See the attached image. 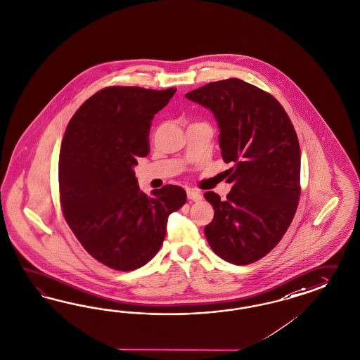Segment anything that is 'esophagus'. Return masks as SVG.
I'll use <instances>...</instances> for the list:
<instances>
[{"instance_id":"1","label":"esophagus","mask_w":360,"mask_h":360,"mask_svg":"<svg viewBox=\"0 0 360 360\" xmlns=\"http://www.w3.org/2000/svg\"><path fill=\"white\" fill-rule=\"evenodd\" d=\"M187 198H188L190 200H194V202H199V200L202 199V194H200L199 191H195V190H193V188H188V190H187Z\"/></svg>"}]
</instances>
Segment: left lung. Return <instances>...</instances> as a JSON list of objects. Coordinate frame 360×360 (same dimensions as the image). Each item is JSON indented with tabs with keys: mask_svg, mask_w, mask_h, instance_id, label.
<instances>
[{
	"mask_svg": "<svg viewBox=\"0 0 360 360\" xmlns=\"http://www.w3.org/2000/svg\"><path fill=\"white\" fill-rule=\"evenodd\" d=\"M185 96L214 113L221 157L233 165L226 200L205 193L215 211L205 227L208 244L231 264L257 262L283 239L298 206L301 152L293 124L272 95L235 77Z\"/></svg>",
	"mask_w": 360,
	"mask_h": 360,
	"instance_id": "left-lung-1",
	"label": "left lung"
}]
</instances>
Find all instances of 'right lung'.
Instances as JSON below:
<instances>
[{"mask_svg": "<svg viewBox=\"0 0 360 360\" xmlns=\"http://www.w3.org/2000/svg\"><path fill=\"white\" fill-rule=\"evenodd\" d=\"M175 91L104 88L67 125L59 154L63 215L84 250L112 269L128 272L150 262L169 215L186 203L179 186L146 195L133 170L149 153L153 116Z\"/></svg>", "mask_w": 360, "mask_h": 360, "instance_id": "add662e5", "label": "right lung"}]
</instances>
